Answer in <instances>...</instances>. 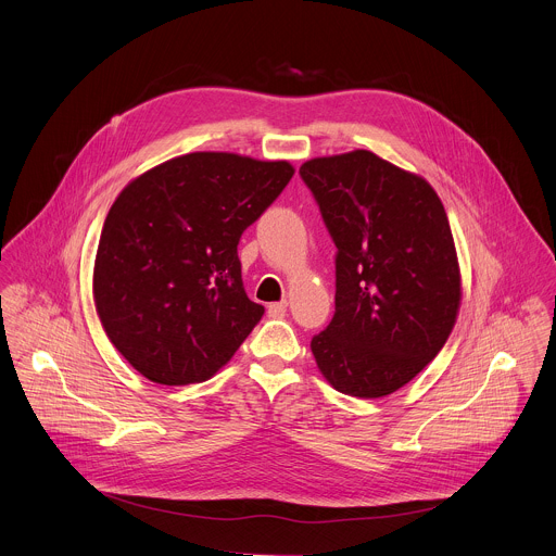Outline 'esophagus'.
I'll use <instances>...</instances> for the list:
<instances>
[{
    "label": "esophagus",
    "instance_id": "34e87169",
    "mask_svg": "<svg viewBox=\"0 0 556 556\" xmlns=\"http://www.w3.org/2000/svg\"><path fill=\"white\" fill-rule=\"evenodd\" d=\"M283 314H286V301L268 305V316H270V319H281Z\"/></svg>",
    "mask_w": 556,
    "mask_h": 556
}]
</instances>
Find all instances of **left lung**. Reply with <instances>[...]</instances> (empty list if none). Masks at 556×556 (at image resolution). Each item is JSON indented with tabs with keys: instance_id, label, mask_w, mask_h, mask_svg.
<instances>
[{
	"instance_id": "8db88e82",
	"label": "left lung",
	"mask_w": 556,
	"mask_h": 556,
	"mask_svg": "<svg viewBox=\"0 0 556 556\" xmlns=\"http://www.w3.org/2000/svg\"><path fill=\"white\" fill-rule=\"evenodd\" d=\"M299 176L337 247L334 316L312 354L337 391L380 399L420 374L455 326L446 211L427 180L365 149L314 157Z\"/></svg>"
}]
</instances>
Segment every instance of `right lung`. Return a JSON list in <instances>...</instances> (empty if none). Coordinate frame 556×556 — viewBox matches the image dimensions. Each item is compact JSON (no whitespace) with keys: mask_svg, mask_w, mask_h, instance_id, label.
<instances>
[{"mask_svg":"<svg viewBox=\"0 0 556 556\" xmlns=\"http://www.w3.org/2000/svg\"><path fill=\"white\" fill-rule=\"evenodd\" d=\"M292 174L286 161L195 151L123 189L101 230L94 301L138 374L157 384L202 382L262 321L237 244Z\"/></svg>","mask_w":556,"mask_h":556,"instance_id":"1","label":"right lung"}]
</instances>
